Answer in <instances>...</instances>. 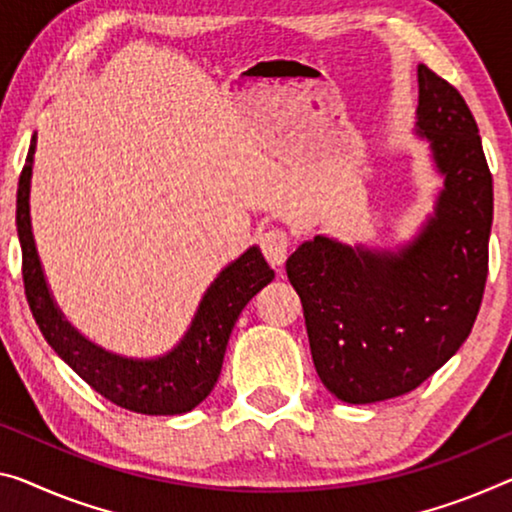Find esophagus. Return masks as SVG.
Masks as SVG:
<instances>
[{"label": "esophagus", "instance_id": "1", "mask_svg": "<svg viewBox=\"0 0 512 512\" xmlns=\"http://www.w3.org/2000/svg\"><path fill=\"white\" fill-rule=\"evenodd\" d=\"M258 247H261L267 263L283 265L288 258L290 235L283 229H267L258 235Z\"/></svg>", "mask_w": 512, "mask_h": 512}]
</instances>
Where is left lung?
<instances>
[{"instance_id":"obj_1","label":"left lung","mask_w":512,"mask_h":512,"mask_svg":"<svg viewBox=\"0 0 512 512\" xmlns=\"http://www.w3.org/2000/svg\"><path fill=\"white\" fill-rule=\"evenodd\" d=\"M416 119L444 174L419 238L373 254L316 235L286 263L313 366L343 403H377L426 382L467 341L483 302L494 199L474 114L421 64Z\"/></svg>"}]
</instances>
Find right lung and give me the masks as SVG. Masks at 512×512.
Here are the masks:
<instances>
[{
    "mask_svg": "<svg viewBox=\"0 0 512 512\" xmlns=\"http://www.w3.org/2000/svg\"><path fill=\"white\" fill-rule=\"evenodd\" d=\"M36 135L22 167L15 203V224L22 247V281L34 320L45 341L73 371L114 405L139 414H185L215 387L229 336L240 311L274 279L256 247L231 263L203 295L190 332L176 350L155 361L123 359L100 350L61 318L38 261L29 222V180Z\"/></svg>",
    "mask_w": 512,
    "mask_h": 512,
    "instance_id": "1",
    "label": "right lung"
}]
</instances>
